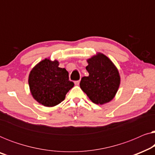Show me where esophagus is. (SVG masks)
<instances>
[{"instance_id":"34e87169","label":"esophagus","mask_w":155,"mask_h":155,"mask_svg":"<svg viewBox=\"0 0 155 155\" xmlns=\"http://www.w3.org/2000/svg\"><path fill=\"white\" fill-rule=\"evenodd\" d=\"M74 83H75V85H78L80 84V80H76V81L74 82Z\"/></svg>"}]
</instances>
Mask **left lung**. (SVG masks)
<instances>
[{
    "instance_id": "obj_1",
    "label": "left lung",
    "mask_w": 155,
    "mask_h": 155,
    "mask_svg": "<svg viewBox=\"0 0 155 155\" xmlns=\"http://www.w3.org/2000/svg\"><path fill=\"white\" fill-rule=\"evenodd\" d=\"M87 77L82 78L80 86L91 101L104 104L114 98L120 86L117 68L104 54L97 53L87 60Z\"/></svg>"
}]
</instances>
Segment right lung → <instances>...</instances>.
I'll return each instance as SVG.
<instances>
[{"mask_svg": "<svg viewBox=\"0 0 155 155\" xmlns=\"http://www.w3.org/2000/svg\"><path fill=\"white\" fill-rule=\"evenodd\" d=\"M57 60L45 58L37 63L29 75V90L33 98L44 107H52L65 99L74 83L68 72L58 67Z\"/></svg>", "mask_w": 155, "mask_h": 155, "instance_id": "add662e5", "label": "right lung"}]
</instances>
